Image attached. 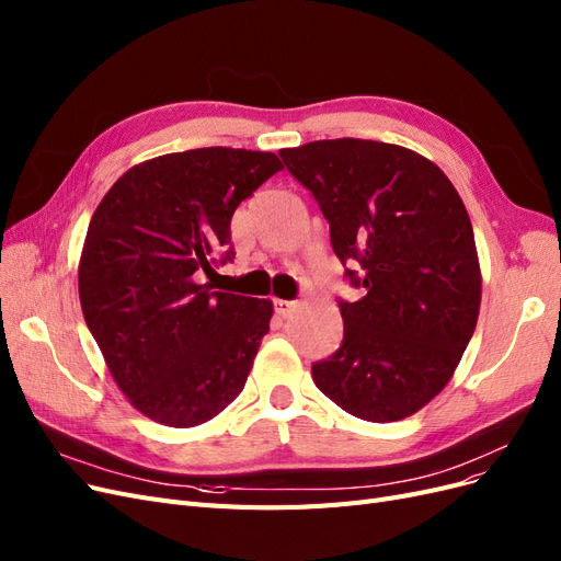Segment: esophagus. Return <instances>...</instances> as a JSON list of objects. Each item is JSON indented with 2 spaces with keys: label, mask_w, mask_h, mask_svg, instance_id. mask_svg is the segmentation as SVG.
Here are the masks:
<instances>
[{
  "label": "esophagus",
  "mask_w": 561,
  "mask_h": 561,
  "mask_svg": "<svg viewBox=\"0 0 561 561\" xmlns=\"http://www.w3.org/2000/svg\"><path fill=\"white\" fill-rule=\"evenodd\" d=\"M298 309V302H294V300H275V312L279 314V317H291L294 312Z\"/></svg>",
  "instance_id": "1"
}]
</instances>
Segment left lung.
I'll list each match as a JSON object with an SVG mask.
<instances>
[{"mask_svg": "<svg viewBox=\"0 0 561 561\" xmlns=\"http://www.w3.org/2000/svg\"><path fill=\"white\" fill-rule=\"evenodd\" d=\"M279 154L365 288L340 302L344 340L312 365L317 388L363 421L413 416L446 388L479 321L481 263L458 190L437 163L392 142L314 140Z\"/></svg>", "mask_w": 561, "mask_h": 561, "instance_id": "left-lung-1", "label": "left lung"}]
</instances>
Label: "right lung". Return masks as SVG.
Here are the masks:
<instances>
[{
  "label": "right lung",
  "mask_w": 561,
  "mask_h": 561,
  "mask_svg": "<svg viewBox=\"0 0 561 561\" xmlns=\"http://www.w3.org/2000/svg\"><path fill=\"white\" fill-rule=\"evenodd\" d=\"M282 171L273 152L198 148L140 161L101 198L78 263L82 317L117 388L169 427L213 421L244 388L273 300L201 284L233 259L236 207Z\"/></svg>",
  "instance_id": "add662e5"
}]
</instances>
